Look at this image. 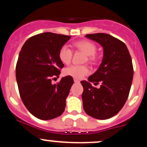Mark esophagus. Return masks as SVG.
I'll return each mask as SVG.
<instances>
[{"instance_id":"obj_1","label":"esophagus","mask_w":147,"mask_h":147,"mask_svg":"<svg viewBox=\"0 0 147 147\" xmlns=\"http://www.w3.org/2000/svg\"><path fill=\"white\" fill-rule=\"evenodd\" d=\"M74 82H75V83H79V81L78 80V79H74Z\"/></svg>"}]
</instances>
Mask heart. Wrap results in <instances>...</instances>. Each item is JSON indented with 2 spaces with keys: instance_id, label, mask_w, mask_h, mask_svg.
Returning <instances> with one entry per match:
<instances>
[{
  "instance_id": "heart-1",
  "label": "heart",
  "mask_w": 147,
  "mask_h": 147,
  "mask_svg": "<svg viewBox=\"0 0 147 147\" xmlns=\"http://www.w3.org/2000/svg\"><path fill=\"white\" fill-rule=\"evenodd\" d=\"M75 46L87 55V60L90 62L95 61V52L97 48L92 42L88 41H80L76 42ZM72 52L66 45L61 47L59 52V58L62 63L68 64L71 61ZM65 75L70 76L75 79H82L89 73V70L85 65H72L65 70Z\"/></svg>"
}]
</instances>
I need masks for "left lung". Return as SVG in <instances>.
Instances as JSON below:
<instances>
[{"instance_id": "1", "label": "left lung", "mask_w": 147, "mask_h": 147, "mask_svg": "<svg viewBox=\"0 0 147 147\" xmlns=\"http://www.w3.org/2000/svg\"><path fill=\"white\" fill-rule=\"evenodd\" d=\"M102 46L104 56L99 68L87 81H82L83 107L88 115L99 119L113 117L127 100L133 81V67L126 45L105 33L86 34ZM97 85L93 87L91 82Z\"/></svg>"}]
</instances>
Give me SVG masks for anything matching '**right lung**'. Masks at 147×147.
<instances>
[{
    "mask_svg": "<svg viewBox=\"0 0 147 147\" xmlns=\"http://www.w3.org/2000/svg\"><path fill=\"white\" fill-rule=\"evenodd\" d=\"M70 37L52 32L38 34L28 38L20 51L16 66L20 96L30 113L40 119L56 118L65 110L73 79L65 76L57 84H52V79L63 68L59 52Z\"/></svg>",
    "mask_w": 147,
    "mask_h": 147,
    "instance_id": "obj_1",
    "label": "right lung"
}]
</instances>
